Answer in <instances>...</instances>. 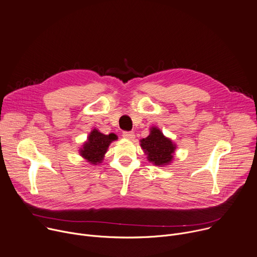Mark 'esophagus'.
<instances>
[{
	"label": "esophagus",
	"mask_w": 257,
	"mask_h": 257,
	"mask_svg": "<svg viewBox=\"0 0 257 257\" xmlns=\"http://www.w3.org/2000/svg\"><path fill=\"white\" fill-rule=\"evenodd\" d=\"M122 135H123V137H125L127 139H133L135 137V134L132 131H124Z\"/></svg>",
	"instance_id": "obj_1"
}]
</instances>
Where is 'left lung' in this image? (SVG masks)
<instances>
[{
    "label": "left lung",
    "instance_id": "1",
    "mask_svg": "<svg viewBox=\"0 0 257 257\" xmlns=\"http://www.w3.org/2000/svg\"><path fill=\"white\" fill-rule=\"evenodd\" d=\"M141 143L149 161L157 166L169 164L173 159L175 145L156 127L152 128L150 135Z\"/></svg>",
    "mask_w": 257,
    "mask_h": 257
}]
</instances>
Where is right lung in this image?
Instances as JSON below:
<instances>
[{"label": "right lung", "mask_w": 257, "mask_h": 257, "mask_svg": "<svg viewBox=\"0 0 257 257\" xmlns=\"http://www.w3.org/2000/svg\"><path fill=\"white\" fill-rule=\"evenodd\" d=\"M115 139L116 136L113 133L104 135L94 129L90 133L88 142L85 143L80 153L82 157L85 158L88 162L96 165L97 163H100L102 161L109 144L115 141Z\"/></svg>", "instance_id": "1"}]
</instances>
